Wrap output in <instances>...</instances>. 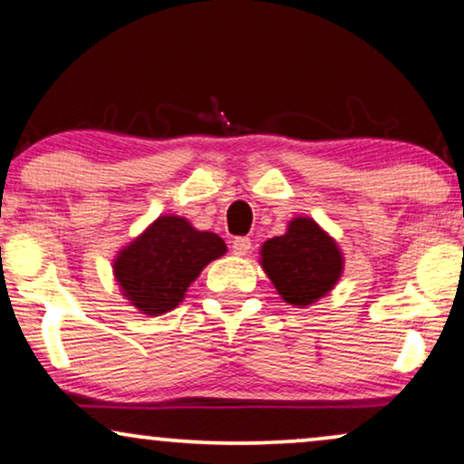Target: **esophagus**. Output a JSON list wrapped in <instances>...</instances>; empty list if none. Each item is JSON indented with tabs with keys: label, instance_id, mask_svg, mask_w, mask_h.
<instances>
[{
	"label": "esophagus",
	"instance_id": "obj_1",
	"mask_svg": "<svg viewBox=\"0 0 464 464\" xmlns=\"http://www.w3.org/2000/svg\"><path fill=\"white\" fill-rule=\"evenodd\" d=\"M251 251V240L246 237H237L232 240V253L234 256H246Z\"/></svg>",
	"mask_w": 464,
	"mask_h": 464
}]
</instances>
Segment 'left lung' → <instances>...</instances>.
Listing matches in <instances>:
<instances>
[{"label": "left lung", "instance_id": "obj_1", "mask_svg": "<svg viewBox=\"0 0 464 464\" xmlns=\"http://www.w3.org/2000/svg\"><path fill=\"white\" fill-rule=\"evenodd\" d=\"M262 268L285 302L308 306L338 283L342 253L313 219L295 218L283 237L264 243Z\"/></svg>", "mask_w": 464, "mask_h": 464}]
</instances>
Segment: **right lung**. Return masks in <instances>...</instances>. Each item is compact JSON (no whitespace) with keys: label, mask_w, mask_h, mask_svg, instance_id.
I'll return each instance as SVG.
<instances>
[{"label":"right lung","mask_w":464,"mask_h":464,"mask_svg":"<svg viewBox=\"0 0 464 464\" xmlns=\"http://www.w3.org/2000/svg\"><path fill=\"white\" fill-rule=\"evenodd\" d=\"M224 253L226 243L218 234L164 215L120 251L113 275L132 306L156 316L173 310L200 270Z\"/></svg>","instance_id":"add662e5"}]
</instances>
